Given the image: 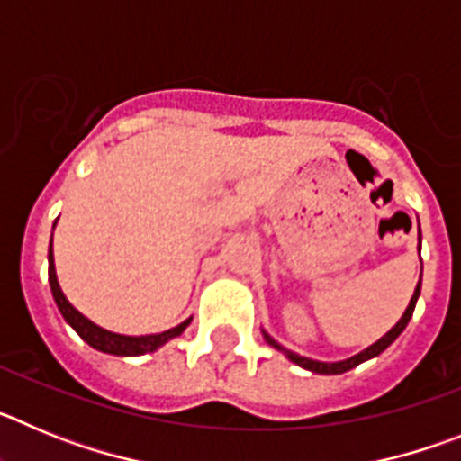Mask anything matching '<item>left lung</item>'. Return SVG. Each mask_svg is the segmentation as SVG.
I'll return each mask as SVG.
<instances>
[{"mask_svg": "<svg viewBox=\"0 0 461 461\" xmlns=\"http://www.w3.org/2000/svg\"><path fill=\"white\" fill-rule=\"evenodd\" d=\"M418 249H420V244H418ZM420 281H422V275H420ZM420 281H418V286H415L413 297H411L409 307H406L404 316L399 319V323L394 325L393 330H390L388 335L381 337V339H378L376 344H372V346H369V348H365V351H362V353H357V356L348 357V360H341V362H319V360H309V357L297 356V353L288 351V348H284V346H281V344H276V341L272 339V337L267 335V332H263V337H266L267 344L275 346L276 351L286 353L288 360H293V362H295V365H300V367L309 369V372H313V374H344V372H348V369L357 367L360 362L369 360V357H376L378 353L385 351V348H388V346L393 344V341L397 339V337L402 335V332H404V328H406V325H409L411 316H413V309H415V303H418V295H420Z\"/></svg>", "mask_w": 461, "mask_h": 461, "instance_id": "8db88e82", "label": "left lung"}]
</instances>
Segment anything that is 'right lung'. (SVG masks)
<instances>
[{"label":"right lung","instance_id":"right-lung-1","mask_svg":"<svg viewBox=\"0 0 461 461\" xmlns=\"http://www.w3.org/2000/svg\"><path fill=\"white\" fill-rule=\"evenodd\" d=\"M48 279H50L52 297H55L57 307L62 312L64 321L71 325L85 341H87L92 348L96 351L110 353V356H142V353L157 351L158 346H164L166 341L173 339V337H180L186 330V325L191 323L185 321L177 328H170L166 332H158V335H145V337H126V335H115V332H108V330L99 328L96 323H92L89 319H85L78 309H73V304L64 297L62 288H59V281L55 275V263H52V240H50V254H48Z\"/></svg>","mask_w":461,"mask_h":461}]
</instances>
